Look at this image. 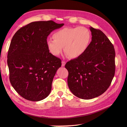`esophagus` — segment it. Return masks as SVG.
I'll return each mask as SVG.
<instances>
[{"label":"esophagus","instance_id":"34e87169","mask_svg":"<svg viewBox=\"0 0 127 127\" xmlns=\"http://www.w3.org/2000/svg\"><path fill=\"white\" fill-rule=\"evenodd\" d=\"M61 64H61V66L64 67L65 64H66V62H65V61H62V62H61Z\"/></svg>","mask_w":127,"mask_h":127}]
</instances>
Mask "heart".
<instances>
[{
  "label": "heart",
  "mask_w": 127,
  "mask_h": 127,
  "mask_svg": "<svg viewBox=\"0 0 127 127\" xmlns=\"http://www.w3.org/2000/svg\"><path fill=\"white\" fill-rule=\"evenodd\" d=\"M53 39H48L46 44L49 52L58 56L63 51L71 58H77L83 55L89 47L91 33L85 27L65 28L53 33Z\"/></svg>",
  "instance_id": "1"
}]
</instances>
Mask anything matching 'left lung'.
Wrapping results in <instances>:
<instances>
[{
	"label": "left lung",
	"mask_w": 127,
	"mask_h": 127,
	"mask_svg": "<svg viewBox=\"0 0 127 127\" xmlns=\"http://www.w3.org/2000/svg\"><path fill=\"white\" fill-rule=\"evenodd\" d=\"M92 41L83 55L68 61V85L71 93L89 99L107 90L115 73V50L113 44L101 30L90 28Z\"/></svg>",
	"instance_id": "1"
}]
</instances>
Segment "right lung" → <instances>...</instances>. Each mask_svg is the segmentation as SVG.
Returning <instances> with one entry per match:
<instances>
[{
    "label": "right lung",
    "instance_id": "obj_1",
    "mask_svg": "<svg viewBox=\"0 0 127 127\" xmlns=\"http://www.w3.org/2000/svg\"><path fill=\"white\" fill-rule=\"evenodd\" d=\"M64 24L52 21L30 23L15 33L7 55L11 85L19 95L39 101L50 93L53 77L61 60L49 52L47 37Z\"/></svg>",
    "mask_w": 127,
    "mask_h": 127
}]
</instances>
